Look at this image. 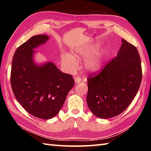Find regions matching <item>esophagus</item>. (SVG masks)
<instances>
[{
	"label": "esophagus",
	"instance_id": "obj_1",
	"mask_svg": "<svg viewBox=\"0 0 151 151\" xmlns=\"http://www.w3.org/2000/svg\"><path fill=\"white\" fill-rule=\"evenodd\" d=\"M75 81L76 84H78V83L82 82V80L80 76H76V77H75Z\"/></svg>",
	"mask_w": 151,
	"mask_h": 151
}]
</instances>
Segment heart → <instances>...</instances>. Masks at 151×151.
<instances>
[{
  "label": "heart",
  "instance_id": "obj_1",
  "mask_svg": "<svg viewBox=\"0 0 151 151\" xmlns=\"http://www.w3.org/2000/svg\"><path fill=\"white\" fill-rule=\"evenodd\" d=\"M98 46L88 48H81L75 51V54L82 58H88L84 64V68L88 71L95 72L101 69L102 63V56L101 54H94L97 52ZM61 60L64 66L70 70H74L77 66V60L73 56L67 52H63Z\"/></svg>",
  "mask_w": 151,
  "mask_h": 151
}]
</instances>
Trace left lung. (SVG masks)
<instances>
[{
	"label": "left lung",
	"instance_id": "left-lung-1",
	"mask_svg": "<svg viewBox=\"0 0 151 151\" xmlns=\"http://www.w3.org/2000/svg\"><path fill=\"white\" fill-rule=\"evenodd\" d=\"M96 73L87 78L88 106L98 117L117 116L129 107L139 90L142 69L138 50L123 39L117 55Z\"/></svg>",
	"mask_w": 151,
	"mask_h": 151
}]
</instances>
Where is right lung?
Returning <instances> with one entry per match:
<instances>
[{"mask_svg":"<svg viewBox=\"0 0 151 151\" xmlns=\"http://www.w3.org/2000/svg\"><path fill=\"white\" fill-rule=\"evenodd\" d=\"M48 39L47 35H37L19 46L13 57L10 76L17 101L30 114L42 119L58 114L75 85L73 76L62 73L53 63H34L33 49Z\"/></svg>","mask_w":151,"mask_h":151,"instance_id":"right-lung-1","label":"right lung"}]
</instances>
